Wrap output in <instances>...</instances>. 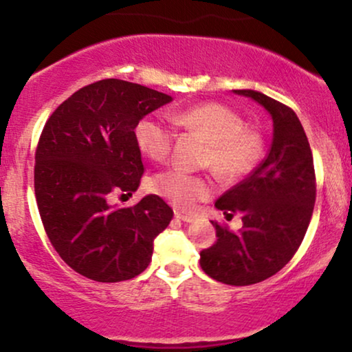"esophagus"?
<instances>
[{
    "label": "esophagus",
    "instance_id": "obj_1",
    "mask_svg": "<svg viewBox=\"0 0 352 352\" xmlns=\"http://www.w3.org/2000/svg\"><path fill=\"white\" fill-rule=\"evenodd\" d=\"M175 217L179 218V220H182V221H187V223H190V221H193V217L192 215H187V213L175 212Z\"/></svg>",
    "mask_w": 352,
    "mask_h": 352
}]
</instances>
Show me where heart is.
<instances>
[{"label":"heart","instance_id":"b5f03b06","mask_svg":"<svg viewBox=\"0 0 352 352\" xmlns=\"http://www.w3.org/2000/svg\"><path fill=\"white\" fill-rule=\"evenodd\" d=\"M172 122L184 131L204 137L208 142L204 162L227 182L248 175L260 162L263 137L246 127L243 117L223 104L205 102L172 116ZM137 147L152 160L170 155L175 132L157 116H145L134 127ZM148 190L179 208H192L213 192L210 177L195 175L182 168H167L148 180Z\"/></svg>","mask_w":352,"mask_h":352}]
</instances>
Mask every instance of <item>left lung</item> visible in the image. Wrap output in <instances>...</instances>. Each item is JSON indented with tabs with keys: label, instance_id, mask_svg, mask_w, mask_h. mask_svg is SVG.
Returning <instances> with one entry per match:
<instances>
[{
	"label": "left lung",
	"instance_id": "8db88e82",
	"mask_svg": "<svg viewBox=\"0 0 352 352\" xmlns=\"http://www.w3.org/2000/svg\"><path fill=\"white\" fill-rule=\"evenodd\" d=\"M273 119V142L265 160L215 201L227 218L240 213L243 227L232 232L212 221L217 241L200 252V266L213 280L232 286L273 276L300 248L316 200L313 153L292 107L261 92L241 89Z\"/></svg>",
	"mask_w": 352,
	"mask_h": 352
}]
</instances>
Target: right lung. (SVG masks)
Listing matches in <instances>:
<instances>
[{
	"label": "right lung",
	"mask_w": 352,
	"mask_h": 352,
	"mask_svg": "<svg viewBox=\"0 0 352 352\" xmlns=\"http://www.w3.org/2000/svg\"><path fill=\"white\" fill-rule=\"evenodd\" d=\"M140 84L102 79L79 89L50 116L36 147L34 193L43 227L74 272L99 283L135 278L173 212L159 195L111 207L132 195L144 173L137 120L170 102Z\"/></svg>",
	"instance_id": "right-lung-1"
}]
</instances>
